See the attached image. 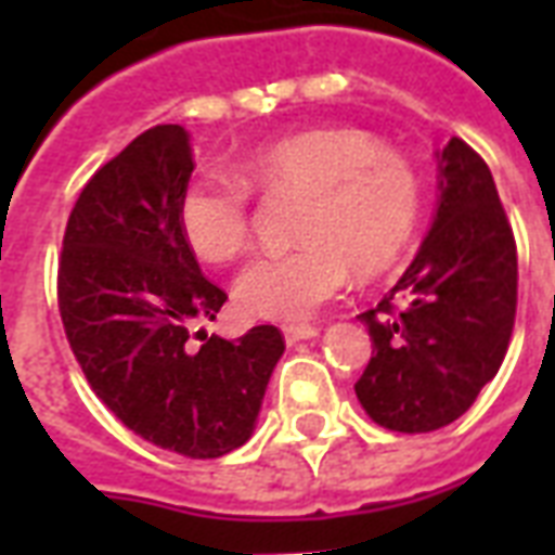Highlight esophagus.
Masks as SVG:
<instances>
[{
	"label": "esophagus",
	"mask_w": 555,
	"mask_h": 555,
	"mask_svg": "<svg viewBox=\"0 0 555 555\" xmlns=\"http://www.w3.org/2000/svg\"><path fill=\"white\" fill-rule=\"evenodd\" d=\"M282 334H285L287 346H296V343H302V339H313L320 331L313 328V325H285Z\"/></svg>",
	"instance_id": "34e87169"
}]
</instances>
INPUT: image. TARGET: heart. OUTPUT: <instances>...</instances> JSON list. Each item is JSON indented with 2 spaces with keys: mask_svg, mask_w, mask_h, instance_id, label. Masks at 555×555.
<instances>
[{
  "mask_svg": "<svg viewBox=\"0 0 555 555\" xmlns=\"http://www.w3.org/2000/svg\"><path fill=\"white\" fill-rule=\"evenodd\" d=\"M238 176L201 172L178 201L190 250L230 264L250 247V186L264 195H302L291 250L264 253L235 282L244 317L302 322L351 276H377L412 244L423 181L412 160L363 129H308L268 143L238 164Z\"/></svg>",
  "mask_w": 555,
  "mask_h": 555,
  "instance_id": "obj_1",
  "label": "heart"
}]
</instances>
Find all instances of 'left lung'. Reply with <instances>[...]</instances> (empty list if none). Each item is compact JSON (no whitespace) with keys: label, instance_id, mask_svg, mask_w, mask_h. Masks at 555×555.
Segmentation results:
<instances>
[{"label":"left lung","instance_id":"left-lung-1","mask_svg":"<svg viewBox=\"0 0 555 555\" xmlns=\"http://www.w3.org/2000/svg\"><path fill=\"white\" fill-rule=\"evenodd\" d=\"M435 158L429 235L377 308L360 313L374 354L357 400L383 429L405 435L449 426L475 403L516 322V238L490 167L461 138Z\"/></svg>","mask_w":555,"mask_h":555}]
</instances>
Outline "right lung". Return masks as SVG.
Segmentation results:
<instances>
[{"label":"right lung","instance_id":"add662e5","mask_svg":"<svg viewBox=\"0 0 555 555\" xmlns=\"http://www.w3.org/2000/svg\"><path fill=\"white\" fill-rule=\"evenodd\" d=\"M190 132L155 126L94 172L74 204L60 256V317L82 374L117 421L155 447L221 457L247 443L285 354L273 325L221 339L227 294L201 273L178 227Z\"/></svg>","mask_w":555,"mask_h":555}]
</instances>
